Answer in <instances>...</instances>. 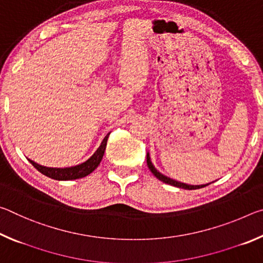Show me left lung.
I'll return each instance as SVG.
<instances>
[{
  "label": "left lung",
  "instance_id": "8db88e82",
  "mask_svg": "<svg viewBox=\"0 0 263 263\" xmlns=\"http://www.w3.org/2000/svg\"><path fill=\"white\" fill-rule=\"evenodd\" d=\"M147 166L149 168V171L152 172V174L157 177L158 180L162 181L163 183H167V184H171V185H174L177 186V188H182V189H186V190H195V189H199V188H203V186L209 185L210 183H206V184H201V185H191V184H186V183H182V182H179L176 180H173L171 177H168L166 175H163L160 173L157 168L154 167L153 162L151 161V157H149V153L147 152Z\"/></svg>",
  "mask_w": 263,
  "mask_h": 263
}]
</instances>
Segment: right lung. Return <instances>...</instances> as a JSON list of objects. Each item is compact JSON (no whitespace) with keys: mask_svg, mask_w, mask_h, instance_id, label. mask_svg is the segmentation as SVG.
<instances>
[{"mask_svg":"<svg viewBox=\"0 0 263 263\" xmlns=\"http://www.w3.org/2000/svg\"><path fill=\"white\" fill-rule=\"evenodd\" d=\"M110 136V132L104 137V139L102 140L100 147L96 149V152L89 158L87 161H84L77 166L73 167H65V168H53V167H45L42 166L37 162L32 161V160L28 159L29 161L32 163V166L37 169L38 172H41L47 177H51V179H54L58 181H69V180H77L81 179L90 174L95 171V169L99 167L100 162L102 161V158L104 155V151L106 147V141H108V138Z\"/></svg>","mask_w":263,"mask_h":263,"instance_id":"1","label":"right lung"}]
</instances>
